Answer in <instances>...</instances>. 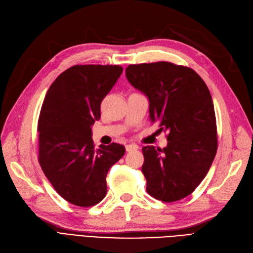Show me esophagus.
<instances>
[{"instance_id": "1", "label": "esophagus", "mask_w": 253, "mask_h": 253, "mask_svg": "<svg viewBox=\"0 0 253 253\" xmlns=\"http://www.w3.org/2000/svg\"><path fill=\"white\" fill-rule=\"evenodd\" d=\"M125 148H126V151H133L138 148V146L136 144H128L125 146Z\"/></svg>"}]
</instances>
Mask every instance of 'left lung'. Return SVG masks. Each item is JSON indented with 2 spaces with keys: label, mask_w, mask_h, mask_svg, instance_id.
<instances>
[{
  "label": "left lung",
  "mask_w": 253,
  "mask_h": 253,
  "mask_svg": "<svg viewBox=\"0 0 253 253\" xmlns=\"http://www.w3.org/2000/svg\"><path fill=\"white\" fill-rule=\"evenodd\" d=\"M126 78L149 100V117L168 131L167 146L143 147L146 190L163 202L189 195L217 149L216 121L207 85L193 69L169 62L129 65Z\"/></svg>",
  "instance_id": "obj_1"
}]
</instances>
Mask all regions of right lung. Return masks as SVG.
I'll use <instances>...</instances> for the list:
<instances>
[{"label": "right lung", "mask_w": 253, "mask_h": 253, "mask_svg": "<svg viewBox=\"0 0 253 253\" xmlns=\"http://www.w3.org/2000/svg\"><path fill=\"white\" fill-rule=\"evenodd\" d=\"M123 72L119 65H76L48 89L39 118V162L55 191L80 207L100 203L107 193L110 167L124 156L123 145L94 148L91 126L101 103Z\"/></svg>", "instance_id": "1"}]
</instances>
